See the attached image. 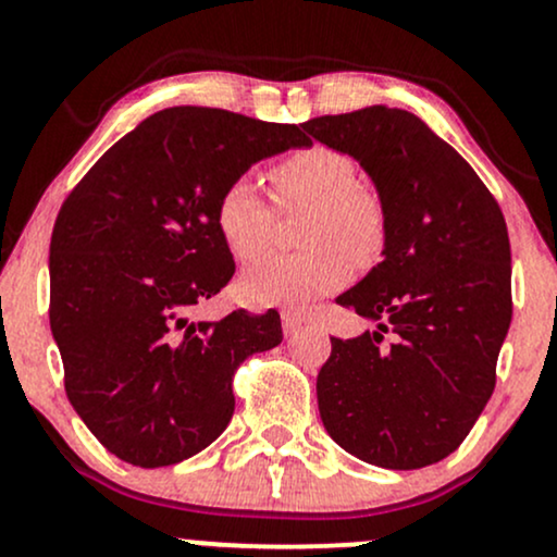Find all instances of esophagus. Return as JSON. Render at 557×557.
Masks as SVG:
<instances>
[{"instance_id": "34e87169", "label": "esophagus", "mask_w": 557, "mask_h": 557, "mask_svg": "<svg viewBox=\"0 0 557 557\" xmlns=\"http://www.w3.org/2000/svg\"><path fill=\"white\" fill-rule=\"evenodd\" d=\"M306 324V317L300 314V311H293V309H287V311H283V330H285V337H293L296 335V332L304 327Z\"/></svg>"}]
</instances>
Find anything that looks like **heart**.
<instances>
[{
	"instance_id": "b5f03b06",
	"label": "heart",
	"mask_w": 557,
	"mask_h": 557,
	"mask_svg": "<svg viewBox=\"0 0 557 557\" xmlns=\"http://www.w3.org/2000/svg\"><path fill=\"white\" fill-rule=\"evenodd\" d=\"M280 212L306 209L293 257L267 261L243 277V298L253 306H304L341 290L354 264L372 270L387 253L389 216L374 185L356 181V164L332 146H306L270 170ZM214 225L240 264H257L274 246L277 216L257 185L238 177L222 190Z\"/></svg>"
}]
</instances>
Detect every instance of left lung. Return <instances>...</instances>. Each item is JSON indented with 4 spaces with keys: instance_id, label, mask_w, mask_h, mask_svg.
<instances>
[{
    "instance_id": "left-lung-1",
    "label": "left lung",
    "mask_w": 557,
    "mask_h": 557,
    "mask_svg": "<svg viewBox=\"0 0 557 557\" xmlns=\"http://www.w3.org/2000/svg\"><path fill=\"white\" fill-rule=\"evenodd\" d=\"M300 127L359 159L389 216L385 259L337 296L376 330L332 337L317 376L324 430L382 469L443 461L487 406L513 314L500 207L471 164L406 110L367 107Z\"/></svg>"
}]
</instances>
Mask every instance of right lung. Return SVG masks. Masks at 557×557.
Listing matches in <instances>:
<instances>
[{
	"label": "right lung",
	"instance_id": "1",
	"mask_svg": "<svg viewBox=\"0 0 557 557\" xmlns=\"http://www.w3.org/2000/svg\"><path fill=\"white\" fill-rule=\"evenodd\" d=\"M293 146H306L298 125L170 107L120 138L62 203L49 324L70 403L120 461L159 469L212 445L233 419L240 363L283 343L274 309L190 314L235 272L216 198Z\"/></svg>",
	"mask_w": 557,
	"mask_h": 557
}]
</instances>
